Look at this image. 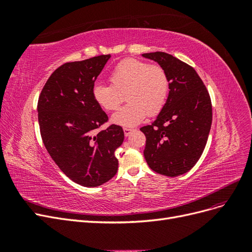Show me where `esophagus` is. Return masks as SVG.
<instances>
[{
    "label": "esophagus",
    "instance_id": "obj_1",
    "mask_svg": "<svg viewBox=\"0 0 252 252\" xmlns=\"http://www.w3.org/2000/svg\"><path fill=\"white\" fill-rule=\"evenodd\" d=\"M123 130H124V134H125L126 136H128L129 134L131 133V131L133 130V129H132V128H128V127H124Z\"/></svg>",
    "mask_w": 252,
    "mask_h": 252
}]
</instances>
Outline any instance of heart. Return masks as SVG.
I'll list each match as a JSON object with an SVG mask.
<instances>
[{
    "mask_svg": "<svg viewBox=\"0 0 252 252\" xmlns=\"http://www.w3.org/2000/svg\"><path fill=\"white\" fill-rule=\"evenodd\" d=\"M111 85L96 83L93 96L106 111H114L123 102H128L112 116L114 124L135 126L146 116L155 117L162 111L169 94V79L164 68L138 59L122 61L109 75Z\"/></svg>",
    "mask_w": 252,
    "mask_h": 252,
    "instance_id": "heart-1",
    "label": "heart"
}]
</instances>
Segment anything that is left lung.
Here are the masks:
<instances>
[{
  "label": "left lung",
  "instance_id": "1",
  "mask_svg": "<svg viewBox=\"0 0 252 252\" xmlns=\"http://www.w3.org/2000/svg\"><path fill=\"white\" fill-rule=\"evenodd\" d=\"M143 57L164 68L170 89L157 120L141 128L144 157L154 171L178 177L192 168L205 149L212 123L210 95L199 74L181 60L161 51Z\"/></svg>",
  "mask_w": 252,
  "mask_h": 252
}]
</instances>
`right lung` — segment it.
<instances>
[{
  "label": "right lung",
  "instance_id": "add662e5",
  "mask_svg": "<svg viewBox=\"0 0 252 252\" xmlns=\"http://www.w3.org/2000/svg\"><path fill=\"white\" fill-rule=\"evenodd\" d=\"M109 55L61 65L45 84L37 101V119L44 146L68 178L96 187L116 175L114 152L124 141L121 126L96 129L108 117L93 96V87Z\"/></svg>",
  "mask_w": 252,
  "mask_h": 252
}]
</instances>
